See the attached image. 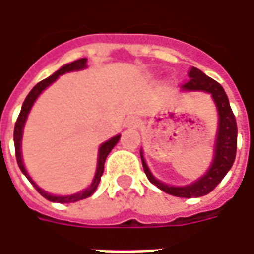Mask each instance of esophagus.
I'll use <instances>...</instances> for the list:
<instances>
[{
	"label": "esophagus",
	"mask_w": 254,
	"mask_h": 254,
	"mask_svg": "<svg viewBox=\"0 0 254 254\" xmlns=\"http://www.w3.org/2000/svg\"><path fill=\"white\" fill-rule=\"evenodd\" d=\"M127 124H129V127H137L138 120L137 118H134V117H132V118H129V120H127Z\"/></svg>",
	"instance_id": "1"
}]
</instances>
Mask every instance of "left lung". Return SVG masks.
<instances>
[{
    "instance_id": "8db88e82",
    "label": "left lung",
    "mask_w": 254,
    "mask_h": 254,
    "mask_svg": "<svg viewBox=\"0 0 254 254\" xmlns=\"http://www.w3.org/2000/svg\"><path fill=\"white\" fill-rule=\"evenodd\" d=\"M188 74L190 78L187 83L182 84V89L209 92L212 95L219 111L218 138H216V147H215V159H213L211 169L208 170L205 176L200 178L198 181L193 182L191 185L170 187L155 180L147 167V163L144 162L143 154H141V162H143L145 176L154 185L171 196L190 198V197H201L212 191L231 169L235 160V154H237V121H235L234 113L230 107L229 98L224 92L223 87L218 81L208 77L207 74H204L197 67H191Z\"/></svg>"
}]
</instances>
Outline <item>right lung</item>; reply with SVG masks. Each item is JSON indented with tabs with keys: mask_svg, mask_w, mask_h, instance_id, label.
I'll list each match as a JSON object with an SVG mask.
<instances>
[{
	"mask_svg": "<svg viewBox=\"0 0 254 254\" xmlns=\"http://www.w3.org/2000/svg\"><path fill=\"white\" fill-rule=\"evenodd\" d=\"M87 63V58H80L77 61H73V63L67 64L65 66H63L61 69H58L57 72L52 74L50 77L45 78V80H42L39 83L36 84L34 88L31 89V92L27 95V98H25L24 103H23V107H21V111H20L19 117H17V121H16V125H14V133H13V137H14V152H16V160H17V165H19L20 170L23 171V174H24L30 182L35 187V189L39 193H41L42 196L47 198V200H50V201H56V202H74V201H78V200H83V198H87L89 197L95 190H96V188L99 185V181H100V177L103 174V170H105V160L107 158V155L110 154V151L114 148V145L118 143V140H120V134L116 136V137L110 138L109 141H106L100 145L99 148V156H98V169H96V174H95V178L92 184H91V187L88 189H85V190L80 191L77 194H72V196H52V194H49L46 193L45 190H42L41 188H38L35 185V182L32 181L30 178V176L27 174V171L24 169V165H23V160H21V151H20V141H21V134H23V127H24V124H25V120H27V116H28V113H30L31 107L34 105V102L35 99L39 96L43 89L49 87L53 81H56L57 80L58 76H61L64 73L66 72H72V70H78V69H83L85 67Z\"/></svg>",
	"mask_w": 254,
	"mask_h": 254,
	"instance_id": "add662e5",
	"label": "right lung"
}]
</instances>
